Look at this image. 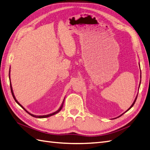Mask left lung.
<instances>
[{
    "mask_svg": "<svg viewBox=\"0 0 150 150\" xmlns=\"http://www.w3.org/2000/svg\"><path fill=\"white\" fill-rule=\"evenodd\" d=\"M140 84H141V81H140ZM140 84H139V86H140ZM137 95H138V93H137ZM137 96H136V98H135V100H134V103H132V105H131V106H130V108H129V109H127V111H125V112H126L127 111H129V109H130V108H132L133 107V105H134L135 103H136V99H137ZM125 112H124V113H125ZM124 113H123V114H122V115H123V114H124ZM122 115H120V116H122ZM119 116H118V117H119Z\"/></svg>",
    "mask_w": 150,
    "mask_h": 150,
    "instance_id": "8db88e82",
    "label": "left lung"
}]
</instances>
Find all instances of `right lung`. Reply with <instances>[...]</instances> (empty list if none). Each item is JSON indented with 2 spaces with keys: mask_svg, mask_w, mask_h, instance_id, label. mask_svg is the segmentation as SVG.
I'll list each match as a JSON object with an SVG mask.
<instances>
[{
  "mask_svg": "<svg viewBox=\"0 0 150 150\" xmlns=\"http://www.w3.org/2000/svg\"><path fill=\"white\" fill-rule=\"evenodd\" d=\"M9 79H10V71H9ZM10 80V79H9ZM10 87H11V93H12V95H13V98H14V100L16 101V103L19 105H20V106L24 110L26 111L27 113H28L29 115H31L32 116H33V117H35V118H47V117H50V116H53V115H55V114H57V113H58V112H60V110L62 109V108H63V105H64V100H65V98H64V101H63V103H62V105H61V106L60 107V108L58 109V110L57 111H55V112H53V113H51V114H49V115H40V116H37V115H32V114H31V113H30L28 111H27L26 109H25L22 105H21L19 103H18V100L16 99V98H15V96H14V93H13V88H12V85H11V80H10Z\"/></svg>",
  "mask_w": 150,
  "mask_h": 150,
  "instance_id": "add662e5",
  "label": "right lung"
}]
</instances>
